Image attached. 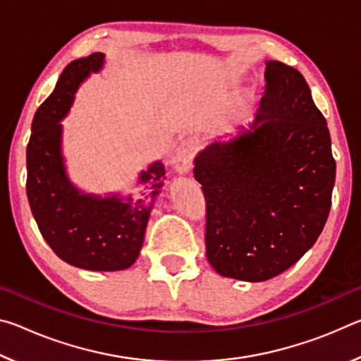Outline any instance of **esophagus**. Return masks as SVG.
<instances>
[{"label":"esophagus","instance_id":"esophagus-1","mask_svg":"<svg viewBox=\"0 0 361 361\" xmlns=\"http://www.w3.org/2000/svg\"><path fill=\"white\" fill-rule=\"evenodd\" d=\"M195 156V142L192 138L186 140L180 145V148L176 149L175 157H173V164H175V170L180 173H186L189 172V169L192 166Z\"/></svg>","mask_w":361,"mask_h":361}]
</instances>
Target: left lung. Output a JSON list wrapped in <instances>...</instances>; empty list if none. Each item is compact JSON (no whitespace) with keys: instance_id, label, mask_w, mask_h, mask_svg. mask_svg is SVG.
<instances>
[{"instance_id":"obj_1","label":"left lung","mask_w":361,"mask_h":361,"mask_svg":"<svg viewBox=\"0 0 361 361\" xmlns=\"http://www.w3.org/2000/svg\"><path fill=\"white\" fill-rule=\"evenodd\" d=\"M253 122L195 157L205 197L207 258L218 274L264 282L285 272L322 234L336 178L325 116L301 73L266 63Z\"/></svg>"}]
</instances>
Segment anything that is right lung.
Returning <instances> with one entry per match:
<instances>
[{
  "label": "right lung",
  "mask_w": 361,
  "mask_h": 361,
  "mask_svg": "<svg viewBox=\"0 0 361 361\" xmlns=\"http://www.w3.org/2000/svg\"><path fill=\"white\" fill-rule=\"evenodd\" d=\"M103 57L95 52L71 62L36 109L27 146V195L39 232L59 258L87 271H121L138 258L166 170L152 164L140 175V192L127 199L82 195L66 178L59 121L68 113L79 82L100 70Z\"/></svg>",
  "instance_id": "obj_1"
}]
</instances>
